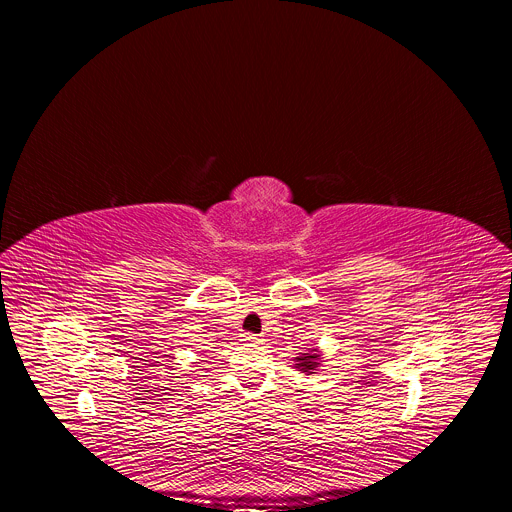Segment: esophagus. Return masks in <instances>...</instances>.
Wrapping results in <instances>:
<instances>
[{
  "instance_id": "obj_1",
  "label": "esophagus",
  "mask_w": 512,
  "mask_h": 512,
  "mask_svg": "<svg viewBox=\"0 0 512 512\" xmlns=\"http://www.w3.org/2000/svg\"><path fill=\"white\" fill-rule=\"evenodd\" d=\"M243 342H251V344H255V342H259L261 338L257 336V334H251V332H247V334H243V338H241Z\"/></svg>"
}]
</instances>
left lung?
<instances>
[{
	"label": "left lung",
	"mask_w": 512,
	"mask_h": 512,
	"mask_svg": "<svg viewBox=\"0 0 512 512\" xmlns=\"http://www.w3.org/2000/svg\"><path fill=\"white\" fill-rule=\"evenodd\" d=\"M294 360H296V369L302 371V373H306V375H314V373L318 371L320 364L324 362V360H322V352H320L318 348H312V350H308V352L296 356Z\"/></svg>",
	"instance_id": "8db88e82"
}]
</instances>
